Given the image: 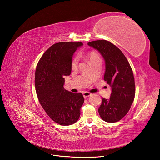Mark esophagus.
<instances>
[{"label": "esophagus", "instance_id": "1", "mask_svg": "<svg viewBox=\"0 0 160 160\" xmlns=\"http://www.w3.org/2000/svg\"><path fill=\"white\" fill-rule=\"evenodd\" d=\"M82 94H83V96L84 98H88V97H89L92 95V94L90 93V92H83V93H82Z\"/></svg>", "mask_w": 160, "mask_h": 160}]
</instances>
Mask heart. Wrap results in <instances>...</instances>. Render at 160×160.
Returning <instances> with one entry per match:
<instances>
[{"label": "heart", "mask_w": 160, "mask_h": 160, "mask_svg": "<svg viewBox=\"0 0 160 160\" xmlns=\"http://www.w3.org/2000/svg\"><path fill=\"white\" fill-rule=\"evenodd\" d=\"M87 57L88 58V59L90 60V62L92 61H93L96 59H98L100 58V56L98 54L97 52H90V53H88L87 54ZM78 57H77V56H75V57L73 58L72 61V63H71V66H72V69H76L77 67H78Z\"/></svg>", "instance_id": "obj_1"}]
</instances>
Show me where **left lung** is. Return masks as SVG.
<instances>
[{
	"mask_svg": "<svg viewBox=\"0 0 160 160\" xmlns=\"http://www.w3.org/2000/svg\"><path fill=\"white\" fill-rule=\"evenodd\" d=\"M88 45L97 50L104 58V78L112 88L110 98H102L99 114L105 122H116L126 115L134 100L135 82L132 68L122 51L109 41L94 40Z\"/></svg>",
	"mask_w": 160,
	"mask_h": 160,
	"instance_id": "obj_1",
	"label": "left lung"
}]
</instances>
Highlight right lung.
Listing matches in <instances>:
<instances>
[{"label": "right lung", "mask_w": 160, "mask_h": 160, "mask_svg": "<svg viewBox=\"0 0 160 160\" xmlns=\"http://www.w3.org/2000/svg\"><path fill=\"white\" fill-rule=\"evenodd\" d=\"M82 42H58L51 46L40 59L35 72L39 102L48 116L62 126L78 121L84 98L81 93L64 89V76L71 73V63Z\"/></svg>", "instance_id": "obj_1"}]
</instances>
